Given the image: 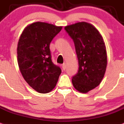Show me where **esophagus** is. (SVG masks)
Wrapping results in <instances>:
<instances>
[{"instance_id": "34e87169", "label": "esophagus", "mask_w": 124, "mask_h": 124, "mask_svg": "<svg viewBox=\"0 0 124 124\" xmlns=\"http://www.w3.org/2000/svg\"><path fill=\"white\" fill-rule=\"evenodd\" d=\"M62 68L63 69V70H65L67 68V64L66 63H64L63 64H62Z\"/></svg>"}]
</instances>
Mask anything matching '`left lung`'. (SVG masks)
Listing matches in <instances>:
<instances>
[{"instance_id":"obj_1","label":"left lung","mask_w":124,"mask_h":124,"mask_svg":"<svg viewBox=\"0 0 124 124\" xmlns=\"http://www.w3.org/2000/svg\"><path fill=\"white\" fill-rule=\"evenodd\" d=\"M64 30L73 40L79 64L72 84L77 91L87 93L99 85L105 74L107 57L104 40L98 31L85 22L66 26Z\"/></svg>"}]
</instances>
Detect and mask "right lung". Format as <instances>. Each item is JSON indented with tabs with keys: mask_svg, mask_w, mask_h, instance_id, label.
Instances as JSON below:
<instances>
[{
	"mask_svg": "<svg viewBox=\"0 0 124 124\" xmlns=\"http://www.w3.org/2000/svg\"><path fill=\"white\" fill-rule=\"evenodd\" d=\"M62 27L42 22L27 26L20 36L17 60L23 78L33 89L49 93L56 86L62 70L52 62L50 42Z\"/></svg>",
	"mask_w": 124,
	"mask_h": 124,
	"instance_id": "add662e5",
	"label": "right lung"
}]
</instances>
